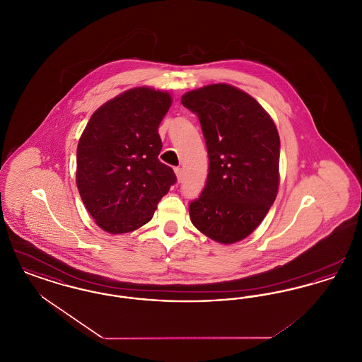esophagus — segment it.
<instances>
[{"instance_id":"34e87169","label":"esophagus","mask_w":362,"mask_h":362,"mask_svg":"<svg viewBox=\"0 0 362 362\" xmlns=\"http://www.w3.org/2000/svg\"><path fill=\"white\" fill-rule=\"evenodd\" d=\"M175 173H176L177 180H179V182H182V179H183V170L177 167V168H175Z\"/></svg>"}]
</instances>
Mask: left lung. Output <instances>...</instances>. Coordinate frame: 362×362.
<instances>
[{
  "mask_svg": "<svg viewBox=\"0 0 362 362\" xmlns=\"http://www.w3.org/2000/svg\"><path fill=\"white\" fill-rule=\"evenodd\" d=\"M182 104L198 117L209 155L205 189L189 202L191 223L218 243L243 240L276 201V124L254 98L228 84L189 90Z\"/></svg>",
  "mask_w": 362,
  "mask_h": 362,
  "instance_id": "1",
  "label": "left lung"
}]
</instances>
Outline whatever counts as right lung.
I'll list each match as a JSON object with an SVG mask.
<instances>
[{
    "label": "right lung",
    "instance_id": "right-lung-1",
    "mask_svg": "<svg viewBox=\"0 0 362 362\" xmlns=\"http://www.w3.org/2000/svg\"><path fill=\"white\" fill-rule=\"evenodd\" d=\"M170 93L129 89L98 108L77 146L76 183L86 210L103 230L119 235L149 223L157 204L176 183L158 160V124Z\"/></svg>",
    "mask_w": 362,
    "mask_h": 362
}]
</instances>
